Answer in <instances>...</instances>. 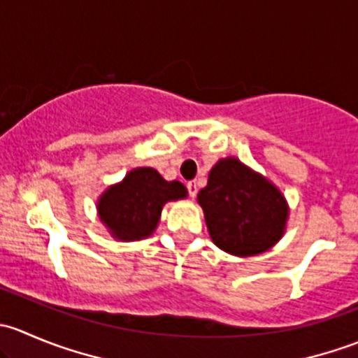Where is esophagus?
<instances>
[{
    "mask_svg": "<svg viewBox=\"0 0 358 358\" xmlns=\"http://www.w3.org/2000/svg\"><path fill=\"white\" fill-rule=\"evenodd\" d=\"M187 189H189V194H190V197H196L197 196V183L196 182H189L187 183Z\"/></svg>",
    "mask_w": 358,
    "mask_h": 358,
    "instance_id": "esophagus-1",
    "label": "esophagus"
}]
</instances>
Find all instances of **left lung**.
Returning <instances> with one entry per match:
<instances>
[{
	"mask_svg": "<svg viewBox=\"0 0 358 358\" xmlns=\"http://www.w3.org/2000/svg\"><path fill=\"white\" fill-rule=\"evenodd\" d=\"M197 202L209 237L222 251L248 258L275 246L286 232L289 204L275 183L237 157L220 159Z\"/></svg>",
	"mask_w": 358,
	"mask_h": 358,
	"instance_id": "8db88e82",
	"label": "left lung"
}]
</instances>
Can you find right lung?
I'll list each match as a JSON object with an SVG mask.
<instances>
[{
    "label": "right lung",
    "mask_w": 358,
    "mask_h": 358,
    "mask_svg": "<svg viewBox=\"0 0 358 358\" xmlns=\"http://www.w3.org/2000/svg\"><path fill=\"white\" fill-rule=\"evenodd\" d=\"M187 196V187L178 180L166 182L154 168H135L103 190L96 201V213L114 239L131 243L156 232L166 202Z\"/></svg>",
    "instance_id": "1"
}]
</instances>
